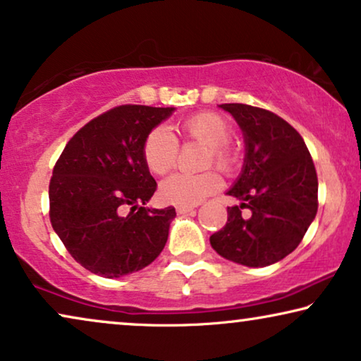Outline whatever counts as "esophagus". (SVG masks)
<instances>
[{"mask_svg": "<svg viewBox=\"0 0 361 361\" xmlns=\"http://www.w3.org/2000/svg\"><path fill=\"white\" fill-rule=\"evenodd\" d=\"M192 210H194V205H179L176 209V212L179 215H185V214H189V212H192Z\"/></svg>", "mask_w": 361, "mask_h": 361, "instance_id": "34e87169", "label": "esophagus"}]
</instances>
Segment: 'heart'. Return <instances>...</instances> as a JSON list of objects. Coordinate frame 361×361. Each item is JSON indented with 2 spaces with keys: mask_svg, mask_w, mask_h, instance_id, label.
Wrapping results in <instances>:
<instances>
[{
  "mask_svg": "<svg viewBox=\"0 0 361 361\" xmlns=\"http://www.w3.org/2000/svg\"><path fill=\"white\" fill-rule=\"evenodd\" d=\"M182 131L190 140L204 142L210 147V161L220 169H228L231 166V154L225 145L230 140V128L226 121L216 113H199L182 123ZM176 136L166 126H157L149 131L142 145V157L152 174L162 176L174 167L177 161ZM221 179L214 171L202 174H184L177 172L167 177L159 185V197L162 202L171 205H197L205 197L220 189Z\"/></svg>",
  "mask_w": 361,
  "mask_h": 361,
  "instance_id": "1",
  "label": "heart"
}]
</instances>
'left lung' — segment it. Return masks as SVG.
Wrapping results in <instances>:
<instances>
[{"label": "left lung", "instance_id": "8db88e82", "mask_svg": "<svg viewBox=\"0 0 361 361\" xmlns=\"http://www.w3.org/2000/svg\"><path fill=\"white\" fill-rule=\"evenodd\" d=\"M219 106L243 133L245 159L226 192L240 204L226 209V225L210 236V245L233 263L274 264L298 248L317 214L312 157L299 133L274 113L243 103Z\"/></svg>", "mask_w": 361, "mask_h": 361}]
</instances>
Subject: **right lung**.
<instances>
[{
	"instance_id": "1",
	"label": "right lung",
	"mask_w": 361,
	"mask_h": 361,
	"mask_svg": "<svg viewBox=\"0 0 361 361\" xmlns=\"http://www.w3.org/2000/svg\"><path fill=\"white\" fill-rule=\"evenodd\" d=\"M174 106L123 105L78 130L54 167L51 224L72 258L113 279L151 264L164 248L174 207H147L156 180L142 157L151 130Z\"/></svg>"
}]
</instances>
